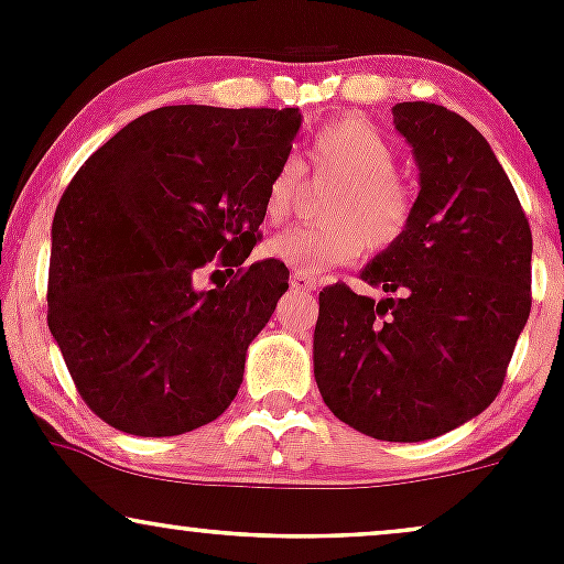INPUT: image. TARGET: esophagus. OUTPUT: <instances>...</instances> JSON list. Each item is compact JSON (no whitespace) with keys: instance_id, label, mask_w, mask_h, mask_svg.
I'll return each mask as SVG.
<instances>
[{"instance_id":"obj_1","label":"esophagus","mask_w":564,"mask_h":564,"mask_svg":"<svg viewBox=\"0 0 564 564\" xmlns=\"http://www.w3.org/2000/svg\"><path fill=\"white\" fill-rule=\"evenodd\" d=\"M291 289H296V291H315V278L302 275V273H291Z\"/></svg>"}]
</instances>
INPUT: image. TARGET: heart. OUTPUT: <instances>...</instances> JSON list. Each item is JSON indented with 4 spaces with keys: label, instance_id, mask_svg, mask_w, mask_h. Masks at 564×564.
Returning a JSON list of instances; mask_svg holds the SVG:
<instances>
[{
    "label": "heart",
    "instance_id": "1",
    "mask_svg": "<svg viewBox=\"0 0 564 564\" xmlns=\"http://www.w3.org/2000/svg\"><path fill=\"white\" fill-rule=\"evenodd\" d=\"M398 151L390 138L364 119H339L318 129L310 142L315 177L339 180L323 206V225H294L264 243L270 260L294 273L318 275L355 262L366 251H387L405 236L413 217L411 185L394 172ZM302 170L286 159L270 177L262 212L268 223H283L294 209Z\"/></svg>",
    "mask_w": 564,
    "mask_h": 564
}]
</instances>
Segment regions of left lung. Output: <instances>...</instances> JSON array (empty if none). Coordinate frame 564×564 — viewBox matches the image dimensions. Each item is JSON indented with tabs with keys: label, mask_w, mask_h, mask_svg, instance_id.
<instances>
[{
	"label": "left lung",
	"mask_w": 564,
	"mask_h": 564,
	"mask_svg": "<svg viewBox=\"0 0 564 564\" xmlns=\"http://www.w3.org/2000/svg\"><path fill=\"white\" fill-rule=\"evenodd\" d=\"M419 166L405 236L360 270L384 300L321 291L315 381L336 419L387 443L456 430L496 400L530 315L533 236L488 140L435 102H398Z\"/></svg>",
	"instance_id": "8db88e82"
}]
</instances>
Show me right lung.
Instances as JSON below:
<instances>
[{"mask_svg":"<svg viewBox=\"0 0 564 564\" xmlns=\"http://www.w3.org/2000/svg\"><path fill=\"white\" fill-rule=\"evenodd\" d=\"M300 127V108H156L70 180L53 219L47 323L106 424L172 437L232 403L246 349L289 289L283 262L241 264ZM215 256L234 281L198 290Z\"/></svg>","mask_w":564,"mask_h":564,"instance_id":"obj_1","label":"right lung"}]
</instances>
